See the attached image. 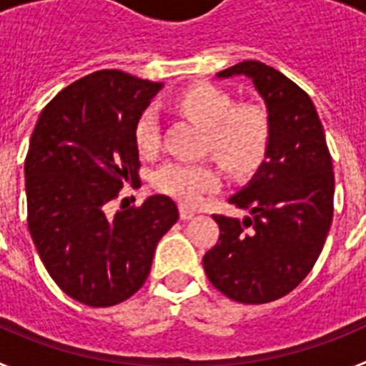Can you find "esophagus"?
<instances>
[{
  "mask_svg": "<svg viewBox=\"0 0 366 366\" xmlns=\"http://www.w3.org/2000/svg\"><path fill=\"white\" fill-rule=\"evenodd\" d=\"M179 216H181V219H192L194 216H196V211H192V209H189V207H185V205H181Z\"/></svg>",
  "mask_w": 366,
  "mask_h": 366,
  "instance_id": "1",
  "label": "esophagus"
}]
</instances>
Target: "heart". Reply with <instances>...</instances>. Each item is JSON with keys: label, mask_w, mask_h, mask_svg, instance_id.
<instances>
[{"label": "heart", "mask_w": 366, "mask_h": 366, "mask_svg": "<svg viewBox=\"0 0 366 366\" xmlns=\"http://www.w3.org/2000/svg\"><path fill=\"white\" fill-rule=\"evenodd\" d=\"M181 112L209 130V148L223 164L234 172L257 167L266 152V115L257 108L234 109L232 100L212 86H196L176 99ZM134 139L139 152L154 154L159 148V113L148 106L139 113L134 126ZM154 187L172 196L183 205H198L207 194L216 190L219 177L209 164L189 161H168L154 172Z\"/></svg>", "instance_id": "obj_1"}]
</instances>
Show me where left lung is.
<instances>
[{
  "label": "left lung",
  "mask_w": 366,
  "mask_h": 366,
  "mask_svg": "<svg viewBox=\"0 0 366 366\" xmlns=\"http://www.w3.org/2000/svg\"><path fill=\"white\" fill-rule=\"evenodd\" d=\"M245 76L267 112L266 159L229 203L244 219L214 214L218 244L203 267L216 290L242 304H266L295 290L322 251L334 216V168L312 99L280 71L245 60L216 79Z\"/></svg>",
  "instance_id": "left-lung-1"
}]
</instances>
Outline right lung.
Returning a JSON list of instances; mask_svg holds the SVG:
<instances>
[{
  "mask_svg": "<svg viewBox=\"0 0 366 366\" xmlns=\"http://www.w3.org/2000/svg\"><path fill=\"white\" fill-rule=\"evenodd\" d=\"M163 84L95 71L40 113L25 159L27 222L45 269L71 299L106 308L148 279L157 242L179 218L168 196L108 214L137 181L134 126Z\"/></svg>",
  "mask_w": 366,
  "mask_h": 366,
  "instance_id": "add662e5",
  "label": "right lung"
}]
</instances>
